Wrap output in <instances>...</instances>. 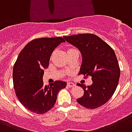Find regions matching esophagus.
<instances>
[{"mask_svg":"<svg viewBox=\"0 0 132 132\" xmlns=\"http://www.w3.org/2000/svg\"><path fill=\"white\" fill-rule=\"evenodd\" d=\"M67 86H68V88H71V87L75 86V84H73V83L68 82V84H67Z\"/></svg>","mask_w":132,"mask_h":132,"instance_id":"1","label":"esophagus"}]
</instances>
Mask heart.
I'll return each instance as SVG.
<instances>
[{
  "label": "heart",
  "mask_w": 132,
  "mask_h": 132,
  "mask_svg": "<svg viewBox=\"0 0 132 132\" xmlns=\"http://www.w3.org/2000/svg\"><path fill=\"white\" fill-rule=\"evenodd\" d=\"M70 50H73V48H70V49H68V51H70Z\"/></svg>",
  "instance_id": "heart-1"
}]
</instances>
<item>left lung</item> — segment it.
<instances>
[{"mask_svg":"<svg viewBox=\"0 0 132 132\" xmlns=\"http://www.w3.org/2000/svg\"><path fill=\"white\" fill-rule=\"evenodd\" d=\"M66 42L77 48L82 56L79 74L92 77V84H78L84 94L77 101L82 106L95 109L109 101L119 84L120 68L114 50L94 34L64 36Z\"/></svg>","mask_w":132,"mask_h":132,"instance_id":"obj_1","label":"left lung"}]
</instances>
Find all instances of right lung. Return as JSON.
<instances>
[{
	"label": "right lung",
	"instance_id": "add662e5",
	"mask_svg": "<svg viewBox=\"0 0 132 132\" xmlns=\"http://www.w3.org/2000/svg\"><path fill=\"white\" fill-rule=\"evenodd\" d=\"M62 38H42L29 42L20 53L13 68V87L20 102L29 110L44 114L55 105L60 90L67 83L56 81L44 86V69L48 67L51 54Z\"/></svg>",
	"mask_w": 132,
	"mask_h": 132
}]
</instances>
